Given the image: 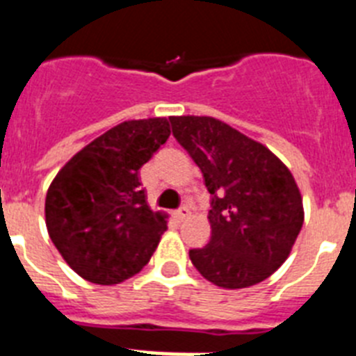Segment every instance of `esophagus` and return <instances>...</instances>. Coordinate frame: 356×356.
I'll return each mask as SVG.
<instances>
[{
	"label": "esophagus",
	"instance_id": "1",
	"mask_svg": "<svg viewBox=\"0 0 356 356\" xmlns=\"http://www.w3.org/2000/svg\"><path fill=\"white\" fill-rule=\"evenodd\" d=\"M187 216H188V209H187V207H181L180 210H176V212H175V219H176V221H178V222L184 221V219H185V217H187Z\"/></svg>",
	"mask_w": 356,
	"mask_h": 356
}]
</instances>
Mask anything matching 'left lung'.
I'll list each match as a JSON object with an SVG mask.
<instances>
[{"label":"left lung","mask_w":356,"mask_h":356,"mask_svg":"<svg viewBox=\"0 0 356 356\" xmlns=\"http://www.w3.org/2000/svg\"><path fill=\"white\" fill-rule=\"evenodd\" d=\"M175 139L212 194V235L188 251L203 278L222 289L260 284L287 260L303 226V197L273 151L219 119L169 118Z\"/></svg>","instance_id":"left-lung-1"}]
</instances>
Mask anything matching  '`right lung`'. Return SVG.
I'll return each instance as SVG.
<instances>
[{"label":"right lung","instance_id":"1","mask_svg":"<svg viewBox=\"0 0 356 356\" xmlns=\"http://www.w3.org/2000/svg\"><path fill=\"white\" fill-rule=\"evenodd\" d=\"M171 135L165 118L124 121L87 144L46 194V226L72 271L99 285L121 284L149 262L165 216L153 212L139 169Z\"/></svg>","mask_w":356,"mask_h":356}]
</instances>
